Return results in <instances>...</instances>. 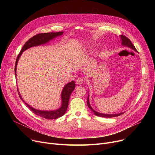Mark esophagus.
<instances>
[{
	"label": "esophagus",
	"mask_w": 155,
	"mask_h": 155,
	"mask_svg": "<svg viewBox=\"0 0 155 155\" xmlns=\"http://www.w3.org/2000/svg\"><path fill=\"white\" fill-rule=\"evenodd\" d=\"M84 80L82 78H78L76 80V84L78 85H81V84H83L84 83Z\"/></svg>",
	"instance_id": "obj_1"
}]
</instances>
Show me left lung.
I'll return each mask as SVG.
<instances>
[{"label": "left lung", "mask_w": 155, "mask_h": 155, "mask_svg": "<svg viewBox=\"0 0 155 155\" xmlns=\"http://www.w3.org/2000/svg\"><path fill=\"white\" fill-rule=\"evenodd\" d=\"M120 38H121V41H122V45L123 46H127L130 48L133 49V50H134V51H137L136 48L134 47V46L133 45V43H131V41H130V39L127 38L126 36L124 35H120ZM87 105L88 107L90 108L92 111L94 113V114L97 116H99V117H117V116H120L121 114H124V112H122V113H119V114H101V113H99L96 112L95 110H94L92 107L90 105V103H89V99H88H88H87Z\"/></svg>", "instance_id": "8db88e82"}]
</instances>
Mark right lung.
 <instances>
[{
    "instance_id": "right-lung-1",
    "label": "right lung",
    "mask_w": 155,
    "mask_h": 155,
    "mask_svg": "<svg viewBox=\"0 0 155 155\" xmlns=\"http://www.w3.org/2000/svg\"><path fill=\"white\" fill-rule=\"evenodd\" d=\"M63 32H48V33H40L38 34L33 37H32L30 38L28 41L24 44L22 48L21 49V50L19 54L18 55L17 59H16L15 61V75H16V67H17V64L19 60V57L22 54V52L26 50L27 49L32 47V46H38L45 44L46 43H48L49 41L53 39L54 38L63 35ZM16 76V75H15ZM75 84L74 81H72V82L67 84L66 85H65L63 89L62 92H61V100H62V105L60 109L54 110H51V111H48V110H37L36 109H34L31 107L30 105H29L28 104H26L25 102L24 101L22 98L21 97V95L19 93V95L20 97V99L24 102L26 105V106L32 112L35 114L37 116H39L41 117L48 119H57L61 117L63 115H64L65 112H66L67 108H68V102H69V99L70 95L71 92L73 91V90L75 89ZM19 92V91H18Z\"/></svg>"
}]
</instances>
